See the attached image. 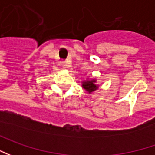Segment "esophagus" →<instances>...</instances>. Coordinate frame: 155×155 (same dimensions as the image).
Returning <instances> with one entry per match:
<instances>
[{
	"label": "esophagus",
	"instance_id": "esophagus-1",
	"mask_svg": "<svg viewBox=\"0 0 155 155\" xmlns=\"http://www.w3.org/2000/svg\"><path fill=\"white\" fill-rule=\"evenodd\" d=\"M62 66H63V68H68V66H69V63H68V62H64Z\"/></svg>",
	"mask_w": 155,
	"mask_h": 155
}]
</instances>
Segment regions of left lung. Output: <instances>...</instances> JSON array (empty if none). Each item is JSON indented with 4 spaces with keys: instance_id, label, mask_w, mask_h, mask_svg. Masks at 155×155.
Listing matches in <instances>:
<instances>
[{
    "instance_id": "1",
    "label": "left lung",
    "mask_w": 155,
    "mask_h": 155,
    "mask_svg": "<svg viewBox=\"0 0 155 155\" xmlns=\"http://www.w3.org/2000/svg\"><path fill=\"white\" fill-rule=\"evenodd\" d=\"M97 80L96 79H88L81 81V87H82L85 91L89 94H93L96 90L99 89V85L96 84Z\"/></svg>"
}]
</instances>
